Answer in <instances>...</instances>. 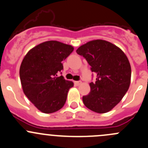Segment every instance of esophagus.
<instances>
[{
  "label": "esophagus",
  "instance_id": "1",
  "mask_svg": "<svg viewBox=\"0 0 148 148\" xmlns=\"http://www.w3.org/2000/svg\"><path fill=\"white\" fill-rule=\"evenodd\" d=\"M74 83L75 85H80L82 83V82L81 81H75Z\"/></svg>",
  "mask_w": 148,
  "mask_h": 148
}]
</instances>
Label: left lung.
<instances>
[{
    "mask_svg": "<svg viewBox=\"0 0 148 148\" xmlns=\"http://www.w3.org/2000/svg\"><path fill=\"white\" fill-rule=\"evenodd\" d=\"M76 53L83 56L96 74L90 83V92L83 97L88 109L97 113L109 112L120 103L130 84L131 67L124 52L104 40H94L79 47Z\"/></svg>",
    "mask_w": 148,
    "mask_h": 148,
    "instance_id": "obj_1",
    "label": "left lung"
}]
</instances>
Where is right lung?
<instances>
[{
    "mask_svg": "<svg viewBox=\"0 0 148 148\" xmlns=\"http://www.w3.org/2000/svg\"><path fill=\"white\" fill-rule=\"evenodd\" d=\"M72 45L59 41H45L30 49L20 67V78L24 94L39 110L53 113L63 107L72 81L58 73L63 61L73 51Z\"/></svg>",
    "mask_w": 148,
    "mask_h": 148,
    "instance_id": "add662e5",
    "label": "right lung"
}]
</instances>
